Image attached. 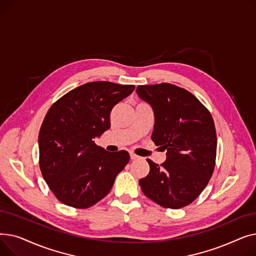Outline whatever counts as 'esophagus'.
Instances as JSON below:
<instances>
[{"label":"esophagus","instance_id":"34e87169","mask_svg":"<svg viewBox=\"0 0 256 256\" xmlns=\"http://www.w3.org/2000/svg\"><path fill=\"white\" fill-rule=\"evenodd\" d=\"M130 160H137V158H139V156L137 154H134V152H130Z\"/></svg>","mask_w":256,"mask_h":256}]
</instances>
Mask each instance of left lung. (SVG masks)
I'll use <instances>...</instances> for the list:
<instances>
[{
    "mask_svg": "<svg viewBox=\"0 0 256 256\" xmlns=\"http://www.w3.org/2000/svg\"><path fill=\"white\" fill-rule=\"evenodd\" d=\"M136 92L152 108V140L167 150L160 166L147 160L150 170L139 184L160 206L184 208L204 191L214 172L217 136L212 115L192 93L176 85H140Z\"/></svg>",
    "mask_w": 256,
    "mask_h": 256,
    "instance_id": "1",
    "label": "left lung"
}]
</instances>
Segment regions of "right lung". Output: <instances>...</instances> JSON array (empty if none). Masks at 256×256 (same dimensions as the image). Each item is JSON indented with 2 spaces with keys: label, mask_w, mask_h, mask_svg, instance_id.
<instances>
[{
  "label": "right lung",
  "mask_w": 256,
  "mask_h": 256,
  "mask_svg": "<svg viewBox=\"0 0 256 256\" xmlns=\"http://www.w3.org/2000/svg\"><path fill=\"white\" fill-rule=\"evenodd\" d=\"M134 89L104 80L86 83L50 108L38 137L39 166L62 204L76 208L96 204L128 163V152H106L93 139L110 128L114 106Z\"/></svg>",
  "instance_id": "add662e5"
}]
</instances>
